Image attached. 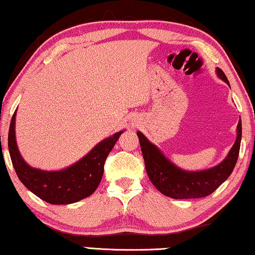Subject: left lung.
<instances>
[{
    "mask_svg": "<svg viewBox=\"0 0 255 255\" xmlns=\"http://www.w3.org/2000/svg\"><path fill=\"white\" fill-rule=\"evenodd\" d=\"M216 73L220 79L229 85L222 70L216 68ZM136 135L145 160L147 175L153 185L162 194L172 199L204 198L212 194L221 184L226 182L237 163L242 141V120H239L237 125L236 141L226 158L215 167L199 171L183 170L165 157L164 154L141 132H136Z\"/></svg>",
    "mask_w": 255,
    "mask_h": 255,
    "instance_id": "1",
    "label": "left lung"
}]
</instances>
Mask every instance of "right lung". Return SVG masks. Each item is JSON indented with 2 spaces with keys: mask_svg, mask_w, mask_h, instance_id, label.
Instances as JSON below:
<instances>
[{
  "mask_svg": "<svg viewBox=\"0 0 255 255\" xmlns=\"http://www.w3.org/2000/svg\"><path fill=\"white\" fill-rule=\"evenodd\" d=\"M16 113L17 110L11 119L8 146L12 165L24 186L51 205H69L90 197L98 189L103 176L106 158L124 130L103 139L69 167L54 171L41 170L27 164L19 153L14 130Z\"/></svg>",
  "mask_w": 255,
  "mask_h": 255,
  "instance_id": "1",
  "label": "right lung"
}]
</instances>
